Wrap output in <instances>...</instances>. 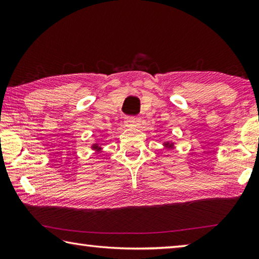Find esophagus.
I'll return each mask as SVG.
<instances>
[{
  "instance_id": "obj_1",
  "label": "esophagus",
  "mask_w": 259,
  "mask_h": 259,
  "mask_svg": "<svg viewBox=\"0 0 259 259\" xmlns=\"http://www.w3.org/2000/svg\"><path fill=\"white\" fill-rule=\"evenodd\" d=\"M138 119L137 117H135V116H126L125 117V120H124V124L126 125V126H137L138 125Z\"/></svg>"
}]
</instances>
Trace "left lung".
<instances>
[{"label":"left lung","mask_w":259,"mask_h":259,"mask_svg":"<svg viewBox=\"0 0 259 259\" xmlns=\"http://www.w3.org/2000/svg\"><path fill=\"white\" fill-rule=\"evenodd\" d=\"M163 145H164V147H166V148H174V143L166 142V143L163 144Z\"/></svg>","instance_id":"1"}]
</instances>
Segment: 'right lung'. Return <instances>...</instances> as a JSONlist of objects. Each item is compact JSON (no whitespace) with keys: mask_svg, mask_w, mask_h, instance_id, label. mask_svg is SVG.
I'll return each instance as SVG.
<instances>
[{"mask_svg":"<svg viewBox=\"0 0 259 259\" xmlns=\"http://www.w3.org/2000/svg\"><path fill=\"white\" fill-rule=\"evenodd\" d=\"M91 148H93V150H94V151H96L97 153L102 152V147H99V146H98V144H94V145L91 146Z\"/></svg>","mask_w":259,"mask_h":259,"instance_id":"add662e5","label":"right lung"}]
</instances>
